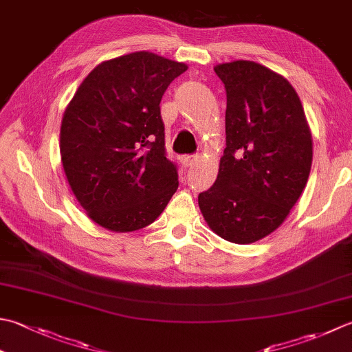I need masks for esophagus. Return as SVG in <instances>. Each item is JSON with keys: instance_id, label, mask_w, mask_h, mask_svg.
<instances>
[{"instance_id": "34e87169", "label": "esophagus", "mask_w": 352, "mask_h": 352, "mask_svg": "<svg viewBox=\"0 0 352 352\" xmlns=\"http://www.w3.org/2000/svg\"><path fill=\"white\" fill-rule=\"evenodd\" d=\"M198 155H183L182 157V163L184 164L186 168H189V166H192V164H194L195 162H198Z\"/></svg>"}]
</instances>
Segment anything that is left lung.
Returning a JSON list of instances; mask_svg holds the SVG:
<instances>
[{"mask_svg": "<svg viewBox=\"0 0 352 352\" xmlns=\"http://www.w3.org/2000/svg\"><path fill=\"white\" fill-rule=\"evenodd\" d=\"M213 70L227 94L226 149L217 182L198 195V206L218 236L250 244L276 230L305 189L311 131L284 76L253 60Z\"/></svg>", "mask_w": 352, "mask_h": 352, "instance_id": "1", "label": "left lung"}]
</instances>
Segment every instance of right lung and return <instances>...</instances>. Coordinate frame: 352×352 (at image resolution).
Segmentation results:
<instances>
[{"mask_svg": "<svg viewBox=\"0 0 352 352\" xmlns=\"http://www.w3.org/2000/svg\"><path fill=\"white\" fill-rule=\"evenodd\" d=\"M188 70L149 52L102 62L65 108L60 160L73 194L94 223L134 232L154 223L178 188L166 158L160 102Z\"/></svg>", "mask_w": 352, "mask_h": 352, "instance_id": "right-lung-1", "label": "right lung"}]
</instances>
